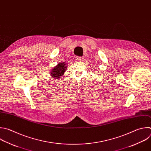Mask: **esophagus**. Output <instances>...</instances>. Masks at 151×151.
<instances>
[{
	"label": "esophagus",
	"mask_w": 151,
	"mask_h": 151,
	"mask_svg": "<svg viewBox=\"0 0 151 151\" xmlns=\"http://www.w3.org/2000/svg\"><path fill=\"white\" fill-rule=\"evenodd\" d=\"M82 59H82V57H79V56H78V57L76 58V60L77 61H78V62H81V61L82 60Z\"/></svg>",
	"instance_id": "esophagus-1"
}]
</instances>
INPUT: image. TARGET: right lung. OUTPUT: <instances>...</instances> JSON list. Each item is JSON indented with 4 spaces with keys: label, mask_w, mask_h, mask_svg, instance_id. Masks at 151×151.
Returning a JSON list of instances; mask_svg holds the SVG:
<instances>
[{
    "label": "right lung",
    "mask_w": 151,
    "mask_h": 151,
    "mask_svg": "<svg viewBox=\"0 0 151 151\" xmlns=\"http://www.w3.org/2000/svg\"><path fill=\"white\" fill-rule=\"evenodd\" d=\"M66 67L67 66L65 63H59L52 70L50 74H51L53 78H55V79H59L63 75L66 69Z\"/></svg>",
    "instance_id": "1"
}]
</instances>
